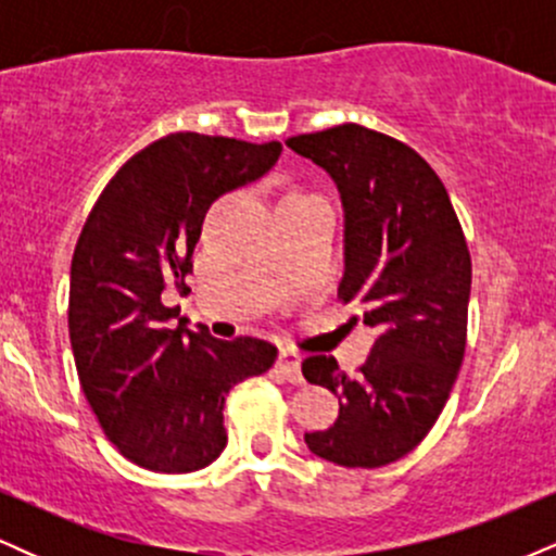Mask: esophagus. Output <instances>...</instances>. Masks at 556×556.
<instances>
[{"label":"esophagus","mask_w":556,"mask_h":556,"mask_svg":"<svg viewBox=\"0 0 556 556\" xmlns=\"http://www.w3.org/2000/svg\"><path fill=\"white\" fill-rule=\"evenodd\" d=\"M277 371L285 376L292 384H303V374H300V355L292 350H282L277 361Z\"/></svg>","instance_id":"obj_1"}]
</instances>
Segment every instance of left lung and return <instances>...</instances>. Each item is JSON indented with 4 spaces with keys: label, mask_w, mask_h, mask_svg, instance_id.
I'll use <instances>...</instances> for the list:
<instances>
[{
    "label": "left lung",
    "mask_w": 556,
    "mask_h": 556,
    "mask_svg": "<svg viewBox=\"0 0 556 556\" xmlns=\"http://www.w3.org/2000/svg\"><path fill=\"white\" fill-rule=\"evenodd\" d=\"M334 177L344 203L340 303L376 329L348 376L331 355L303 361L340 397V418L305 444L344 468H381L424 442L442 416L468 342L470 251L450 193L418 151L355 123L285 140Z\"/></svg>",
    "instance_id": "8db88e82"
}]
</instances>
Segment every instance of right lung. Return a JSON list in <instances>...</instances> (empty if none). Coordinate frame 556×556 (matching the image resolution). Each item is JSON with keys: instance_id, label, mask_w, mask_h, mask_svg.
Instances as JSON below:
<instances>
[{"instance_id": "right-lung-1", "label": "right lung", "mask_w": 556, "mask_h": 556, "mask_svg": "<svg viewBox=\"0 0 556 556\" xmlns=\"http://www.w3.org/2000/svg\"><path fill=\"white\" fill-rule=\"evenodd\" d=\"M279 154V140L169 132L127 159L80 229L67 303L75 368L101 431L140 468L190 473L214 463L227 446V392L277 361L256 337L169 329L180 308L162 295L188 292L208 206Z\"/></svg>"}]
</instances>
